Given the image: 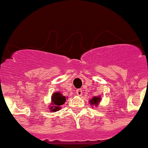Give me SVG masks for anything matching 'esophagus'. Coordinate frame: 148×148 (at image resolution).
Returning a JSON list of instances; mask_svg holds the SVG:
<instances>
[{"instance_id":"obj_1","label":"esophagus","mask_w":148,"mask_h":148,"mask_svg":"<svg viewBox=\"0 0 148 148\" xmlns=\"http://www.w3.org/2000/svg\"><path fill=\"white\" fill-rule=\"evenodd\" d=\"M76 94L78 96H82V89H77Z\"/></svg>"}]
</instances>
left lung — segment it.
<instances>
[{
  "instance_id": "1",
  "label": "left lung",
  "mask_w": 148,
  "mask_h": 148,
  "mask_svg": "<svg viewBox=\"0 0 148 148\" xmlns=\"http://www.w3.org/2000/svg\"><path fill=\"white\" fill-rule=\"evenodd\" d=\"M99 101H100V97H93V99L90 100V103H91V104H94V105H97V103H99Z\"/></svg>"
}]
</instances>
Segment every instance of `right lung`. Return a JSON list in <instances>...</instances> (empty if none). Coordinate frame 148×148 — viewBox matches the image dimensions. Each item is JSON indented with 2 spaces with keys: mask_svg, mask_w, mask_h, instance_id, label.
Returning a JSON list of instances; mask_svg holds the SVG:
<instances>
[{
  "mask_svg": "<svg viewBox=\"0 0 148 148\" xmlns=\"http://www.w3.org/2000/svg\"><path fill=\"white\" fill-rule=\"evenodd\" d=\"M51 101H52V106H51L50 109H51V111L52 112H56L60 109V106H62L66 102V97L58 92H57L54 93L51 97Z\"/></svg>",
  "mask_w": 148,
  "mask_h": 148,
  "instance_id": "obj_1",
  "label": "right lung"
}]
</instances>
